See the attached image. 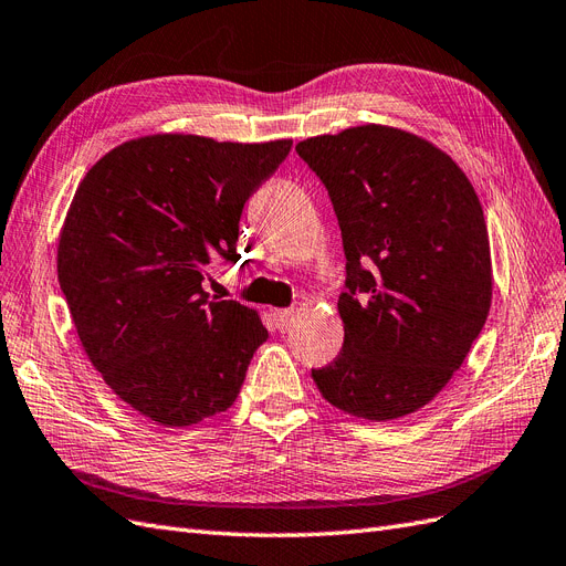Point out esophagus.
<instances>
[{
	"label": "esophagus",
	"instance_id": "esophagus-1",
	"mask_svg": "<svg viewBox=\"0 0 566 566\" xmlns=\"http://www.w3.org/2000/svg\"><path fill=\"white\" fill-rule=\"evenodd\" d=\"M293 316H295L293 310H276V312H273V318H276V326L281 328V333L287 331L290 324H293Z\"/></svg>",
	"mask_w": 566,
	"mask_h": 566
}]
</instances>
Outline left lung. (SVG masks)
Listing matches in <instances>:
<instances>
[{
  "label": "left lung",
  "instance_id": "obj_1",
  "mask_svg": "<svg viewBox=\"0 0 566 566\" xmlns=\"http://www.w3.org/2000/svg\"><path fill=\"white\" fill-rule=\"evenodd\" d=\"M345 250L340 355L312 369L347 415L388 421L446 388L488 318L491 245L469 178L421 137L357 126L302 140Z\"/></svg>",
  "mask_w": 566,
  "mask_h": 566
}]
</instances>
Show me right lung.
Listing matches in <instances>:
<instances>
[{"instance_id":"obj_1","label":"right lung","mask_w":566,"mask_h":566,"mask_svg":"<svg viewBox=\"0 0 566 566\" xmlns=\"http://www.w3.org/2000/svg\"><path fill=\"white\" fill-rule=\"evenodd\" d=\"M290 147L147 135L114 147L75 190L61 293L106 386L151 421L192 426L235 402L269 333L202 283L240 259L242 207Z\"/></svg>"}]
</instances>
